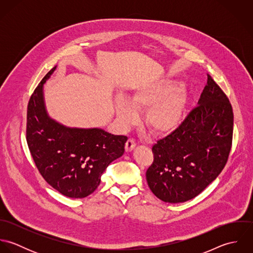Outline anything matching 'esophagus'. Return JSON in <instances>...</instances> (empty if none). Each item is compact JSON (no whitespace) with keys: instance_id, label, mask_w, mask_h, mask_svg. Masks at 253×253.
I'll list each match as a JSON object with an SVG mask.
<instances>
[{"instance_id":"34e87169","label":"esophagus","mask_w":253,"mask_h":253,"mask_svg":"<svg viewBox=\"0 0 253 253\" xmlns=\"http://www.w3.org/2000/svg\"><path fill=\"white\" fill-rule=\"evenodd\" d=\"M136 146V143H135V141L132 139V138H128L127 139V141L126 142V152H130V151H132L133 149H134V147Z\"/></svg>"}]
</instances>
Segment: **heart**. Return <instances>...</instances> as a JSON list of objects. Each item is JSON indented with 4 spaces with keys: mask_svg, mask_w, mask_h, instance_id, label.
Returning a JSON list of instances; mask_svg holds the SVG:
<instances>
[{
    "mask_svg": "<svg viewBox=\"0 0 253 253\" xmlns=\"http://www.w3.org/2000/svg\"><path fill=\"white\" fill-rule=\"evenodd\" d=\"M188 101V91L183 85L170 80H158L139 86L129 100H116L115 108L120 123L125 126L136 123V110H146V127L155 135L168 136L183 124Z\"/></svg>",
    "mask_w": 253,
    "mask_h": 253,
    "instance_id": "b5f03b06",
    "label": "heart"
}]
</instances>
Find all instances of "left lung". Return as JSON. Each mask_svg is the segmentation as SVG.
<instances>
[{
    "label": "left lung",
    "instance_id": "left-lung-1",
    "mask_svg": "<svg viewBox=\"0 0 253 253\" xmlns=\"http://www.w3.org/2000/svg\"><path fill=\"white\" fill-rule=\"evenodd\" d=\"M198 104L176 131L152 147L154 161L146 179L153 194L166 203L197 197L215 180L229 158L233 109L209 74Z\"/></svg>",
    "mask_w": 253,
    "mask_h": 253
}]
</instances>
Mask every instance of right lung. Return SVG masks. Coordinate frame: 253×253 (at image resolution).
Here are the masks:
<instances>
[{"label": "right lung", "instance_id": "add662e5", "mask_svg": "<svg viewBox=\"0 0 253 253\" xmlns=\"http://www.w3.org/2000/svg\"><path fill=\"white\" fill-rule=\"evenodd\" d=\"M55 68L42 78L29 99L26 140L43 179L62 195L82 199L95 191L109 165L124 154L127 137L101 128H71L50 119L42 85Z\"/></svg>", "mask_w": 253, "mask_h": 253}]
</instances>
